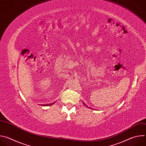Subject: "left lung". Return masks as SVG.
I'll return each instance as SVG.
<instances>
[{"label":"left lung","mask_w":146,"mask_h":146,"mask_svg":"<svg viewBox=\"0 0 146 146\" xmlns=\"http://www.w3.org/2000/svg\"><path fill=\"white\" fill-rule=\"evenodd\" d=\"M84 105H85V106H86V105H85V104H84Z\"/></svg>","instance_id":"left-lung-1"}]
</instances>
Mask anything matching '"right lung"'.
<instances>
[{"label": "right lung", "mask_w": 146, "mask_h": 146, "mask_svg": "<svg viewBox=\"0 0 146 146\" xmlns=\"http://www.w3.org/2000/svg\"><path fill=\"white\" fill-rule=\"evenodd\" d=\"M54 103H52V104H50V105H46V106H50V105H52Z\"/></svg>", "instance_id": "1"}]
</instances>
